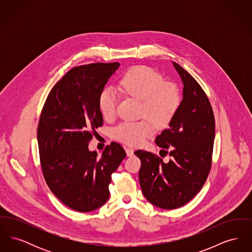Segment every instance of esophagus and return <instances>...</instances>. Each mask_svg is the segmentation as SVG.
<instances>
[{"label": "esophagus", "instance_id": "34e87169", "mask_svg": "<svg viewBox=\"0 0 252 252\" xmlns=\"http://www.w3.org/2000/svg\"><path fill=\"white\" fill-rule=\"evenodd\" d=\"M126 156L127 157H131L134 155V150L132 148H129V147L126 148Z\"/></svg>", "mask_w": 252, "mask_h": 252}]
</instances>
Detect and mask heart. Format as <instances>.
<instances>
[{
    "mask_svg": "<svg viewBox=\"0 0 252 252\" xmlns=\"http://www.w3.org/2000/svg\"><path fill=\"white\" fill-rule=\"evenodd\" d=\"M121 86L127 95L142 101L144 120L126 122L113 131V137L121 143L131 146L141 145L150 137L155 126L163 129L174 120L181 103L179 87L164 78L153 69L136 66L125 73ZM118 96L108 88L99 96V108L105 119H111L116 114Z\"/></svg>",
    "mask_w": 252,
    "mask_h": 252,
    "instance_id": "heart-1",
    "label": "heart"
}]
</instances>
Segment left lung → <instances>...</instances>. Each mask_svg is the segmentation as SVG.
<instances>
[{"label": "left lung", "mask_w": 252, "mask_h": 252, "mask_svg": "<svg viewBox=\"0 0 252 252\" xmlns=\"http://www.w3.org/2000/svg\"><path fill=\"white\" fill-rule=\"evenodd\" d=\"M173 63L183 82V98L169 128L155 140L162 157L169 154L171 159L165 163L151 152H134L142 162L139 180L145 198L164 210L188 203L201 190L212 166L216 136L214 111L203 89Z\"/></svg>", "instance_id": "1"}]
</instances>
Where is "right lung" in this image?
Segmentation results:
<instances>
[{
  "instance_id": "right-lung-1",
  "label": "right lung",
  "mask_w": 252,
  "mask_h": 252,
  "mask_svg": "<svg viewBox=\"0 0 252 252\" xmlns=\"http://www.w3.org/2000/svg\"><path fill=\"white\" fill-rule=\"evenodd\" d=\"M120 63H92L71 69L53 87L37 126L43 177L50 190L72 210L88 213L109 196L111 174L126 158L122 145L111 143L97 156L89 143L103 126L99 96Z\"/></svg>"
}]
</instances>
